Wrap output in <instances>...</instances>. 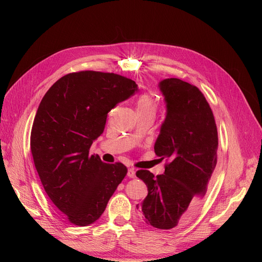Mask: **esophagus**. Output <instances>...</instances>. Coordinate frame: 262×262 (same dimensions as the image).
<instances>
[{
  "mask_svg": "<svg viewBox=\"0 0 262 262\" xmlns=\"http://www.w3.org/2000/svg\"><path fill=\"white\" fill-rule=\"evenodd\" d=\"M127 176L130 178H134L136 176V171L134 169H128L127 170Z\"/></svg>",
  "mask_w": 262,
  "mask_h": 262,
  "instance_id": "34e87169",
  "label": "esophagus"
}]
</instances>
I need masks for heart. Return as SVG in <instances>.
I'll list each match as a JSON object with an SVG mask.
<instances>
[{
    "label": "heart",
    "instance_id": "b5f03b06",
    "mask_svg": "<svg viewBox=\"0 0 262 262\" xmlns=\"http://www.w3.org/2000/svg\"><path fill=\"white\" fill-rule=\"evenodd\" d=\"M156 112V99L153 94L144 93L137 100V113H150Z\"/></svg>",
    "mask_w": 262,
    "mask_h": 262
}]
</instances>
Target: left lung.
Masks as SVG:
<instances>
[{"mask_svg":"<svg viewBox=\"0 0 262 262\" xmlns=\"http://www.w3.org/2000/svg\"><path fill=\"white\" fill-rule=\"evenodd\" d=\"M166 118L154 149L169 159L161 175L136 173L146 185L147 196L137 208L146 224L159 229L181 226L199 210L216 166L217 130L203 93L178 78L159 81Z\"/></svg>","mask_w":262,"mask_h":262,"instance_id":"obj_1","label":"left lung"}]
</instances>
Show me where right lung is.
Masks as SVG:
<instances>
[{"label":"right lung","mask_w":262,"mask_h":262,"mask_svg":"<svg viewBox=\"0 0 262 262\" xmlns=\"http://www.w3.org/2000/svg\"><path fill=\"white\" fill-rule=\"evenodd\" d=\"M138 90L129 78L95 71L70 73L48 90L31 134L34 163L47 194L71 223L99 220L127 173L89 155L103 134L107 114Z\"/></svg>","instance_id":"add662e5"}]
</instances>
